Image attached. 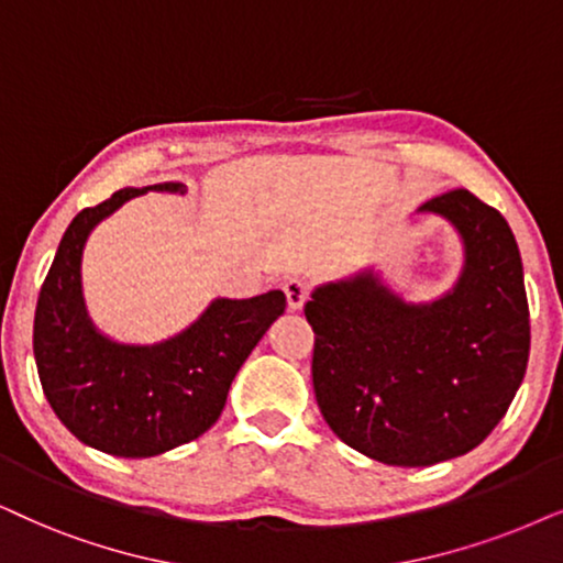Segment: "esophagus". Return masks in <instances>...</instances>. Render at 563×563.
<instances>
[{
	"instance_id": "1",
	"label": "esophagus",
	"mask_w": 563,
	"mask_h": 563,
	"mask_svg": "<svg viewBox=\"0 0 563 563\" xmlns=\"http://www.w3.org/2000/svg\"><path fill=\"white\" fill-rule=\"evenodd\" d=\"M283 290H286L288 309L298 311L306 303V298H309L311 286H309V280H303V277H290V280L283 283Z\"/></svg>"
}]
</instances>
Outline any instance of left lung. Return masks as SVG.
<instances>
[{"label": "left lung", "instance_id": "8db88e82", "mask_svg": "<svg viewBox=\"0 0 563 563\" xmlns=\"http://www.w3.org/2000/svg\"><path fill=\"white\" fill-rule=\"evenodd\" d=\"M421 212L450 220L465 246L450 294L408 303L366 269L319 286L303 306L327 426L397 467L475 450L509 410L530 355L522 260L501 212L467 189L433 197Z\"/></svg>", "mask_w": 563, "mask_h": 563}]
</instances>
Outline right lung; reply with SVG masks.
Here are the masks:
<instances>
[{
  "label": "right lung",
  "instance_id": "right-lung-1",
  "mask_svg": "<svg viewBox=\"0 0 563 563\" xmlns=\"http://www.w3.org/2000/svg\"><path fill=\"white\" fill-rule=\"evenodd\" d=\"M147 189L187 191L179 181L119 189L77 212L41 286L33 322L35 366L56 418L92 450L134 460L202 437L223 412L241 364L286 311V294L267 290L239 301L216 298L195 324L155 345L113 343L98 332L82 301L85 241Z\"/></svg>",
  "mask_w": 563,
  "mask_h": 563
}]
</instances>
